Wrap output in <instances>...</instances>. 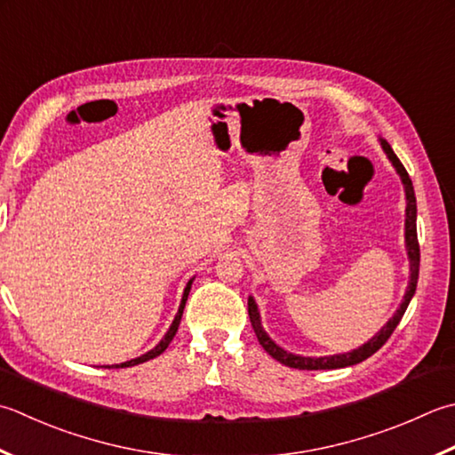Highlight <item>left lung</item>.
<instances>
[{"label": "left lung", "instance_id": "1", "mask_svg": "<svg viewBox=\"0 0 455 455\" xmlns=\"http://www.w3.org/2000/svg\"><path fill=\"white\" fill-rule=\"evenodd\" d=\"M380 146L385 149V154L388 156L390 162L396 167V172L400 175V180L404 183V191H406V248H408V258H411V283H408L404 301L400 304L398 311L395 317L380 329V331L372 337L369 343H364L359 349H355L353 353H345V355H333V357H319V359H311V357H298V355H291L288 351L280 349L275 345L260 325V315H258V307L254 304L252 298H248V315H251V323L254 333L258 337V341L264 347V351L272 355L275 361H280L282 364H286L290 369H299V371H322V369H343V367H351V364L363 363L364 359H369L371 355H375L382 345L388 341V337L393 335L396 325L403 319L404 311L411 304V299L416 291V283H418V272H420V244H418V235H416V197H414V187L411 177H408V172L404 165L400 164V159L393 151V148L388 146V141L380 140Z\"/></svg>", "mask_w": 455, "mask_h": 455}]
</instances>
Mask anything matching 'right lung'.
I'll return each mask as SVG.
<instances>
[{
	"label": "right lung",
	"instance_id": "right-lung-1",
	"mask_svg": "<svg viewBox=\"0 0 455 455\" xmlns=\"http://www.w3.org/2000/svg\"><path fill=\"white\" fill-rule=\"evenodd\" d=\"M189 290H191V282L187 283V288H185V291H183V299H181V306H180V311H177V315H175V319H173V323H172V327H169V331L165 333V337L162 341H159V345H156L154 349L151 351H148L146 355H141V357H138V359H132V361H126V363H120V364H112L114 369H122V367H133V364H140V363H146V361H149V359H154V357H157V355H162L167 347H169V343H172V339L175 337V333H177V329H180V323H181V315H183V309H185V301H187V296H189ZM110 369V367H108Z\"/></svg>",
	"mask_w": 455,
	"mask_h": 455
}]
</instances>
